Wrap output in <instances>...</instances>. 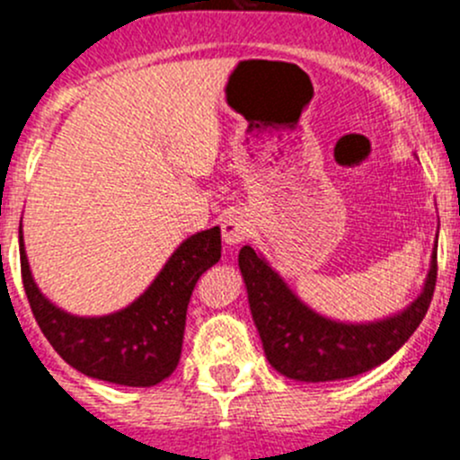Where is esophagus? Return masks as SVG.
<instances>
[{
    "label": "esophagus",
    "mask_w": 460,
    "mask_h": 460,
    "mask_svg": "<svg viewBox=\"0 0 460 460\" xmlns=\"http://www.w3.org/2000/svg\"><path fill=\"white\" fill-rule=\"evenodd\" d=\"M252 234V225H249L247 217L243 213H231L222 222V240L226 244H240L249 238Z\"/></svg>",
    "instance_id": "esophagus-1"
}]
</instances>
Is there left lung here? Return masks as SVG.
Listing matches in <instances>:
<instances>
[{
	"instance_id": "obj_1",
	"label": "left lung",
	"mask_w": 460,
	"mask_h": 460,
	"mask_svg": "<svg viewBox=\"0 0 460 460\" xmlns=\"http://www.w3.org/2000/svg\"><path fill=\"white\" fill-rule=\"evenodd\" d=\"M240 271L264 356L276 372L303 383L351 378L392 358L428 314L436 287V252L419 298L376 323H338L309 309L252 247L240 249Z\"/></svg>"
}]
</instances>
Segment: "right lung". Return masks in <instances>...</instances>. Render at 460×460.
Wrapping results in <instances>:
<instances>
[{
  "label": "right lung",
  "instance_id": "right-lung-1",
  "mask_svg": "<svg viewBox=\"0 0 460 460\" xmlns=\"http://www.w3.org/2000/svg\"><path fill=\"white\" fill-rule=\"evenodd\" d=\"M220 226L184 240L146 291L109 316H73L55 307L31 276L20 229L22 280L46 341L71 367L127 387H153L173 374L182 354L193 287L220 260Z\"/></svg>",
  "mask_w": 460,
  "mask_h": 460
}]
</instances>
